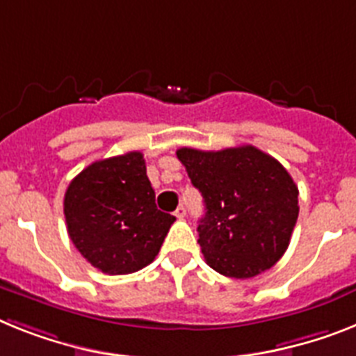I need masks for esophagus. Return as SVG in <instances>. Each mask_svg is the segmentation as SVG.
Here are the masks:
<instances>
[{
  "label": "esophagus",
  "mask_w": 356,
  "mask_h": 356,
  "mask_svg": "<svg viewBox=\"0 0 356 356\" xmlns=\"http://www.w3.org/2000/svg\"><path fill=\"white\" fill-rule=\"evenodd\" d=\"M173 215H175L177 219H184V217H186V208H184V206H179Z\"/></svg>",
  "instance_id": "esophagus-1"
}]
</instances>
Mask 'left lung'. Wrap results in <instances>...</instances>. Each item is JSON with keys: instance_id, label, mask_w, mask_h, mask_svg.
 Wrapping results in <instances>:
<instances>
[{"instance_id": "left-lung-1", "label": "left lung", "mask_w": 356, "mask_h": 356, "mask_svg": "<svg viewBox=\"0 0 356 356\" xmlns=\"http://www.w3.org/2000/svg\"><path fill=\"white\" fill-rule=\"evenodd\" d=\"M177 157L204 199L197 232L208 266L232 279L270 270L288 250L298 217V188L288 170L252 145L179 148Z\"/></svg>"}]
</instances>
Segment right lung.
Listing matches in <instances>:
<instances>
[{"label": "right lung", "mask_w": 356, "mask_h": 356, "mask_svg": "<svg viewBox=\"0 0 356 356\" xmlns=\"http://www.w3.org/2000/svg\"><path fill=\"white\" fill-rule=\"evenodd\" d=\"M63 211L77 252L108 275L150 264L175 220L155 206L141 152L86 166L68 184Z\"/></svg>", "instance_id": "1"}]
</instances>
